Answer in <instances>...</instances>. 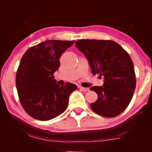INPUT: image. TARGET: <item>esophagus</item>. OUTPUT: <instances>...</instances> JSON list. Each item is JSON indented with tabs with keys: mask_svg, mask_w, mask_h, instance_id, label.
Returning a JSON list of instances; mask_svg holds the SVG:
<instances>
[{
	"mask_svg": "<svg viewBox=\"0 0 152 152\" xmlns=\"http://www.w3.org/2000/svg\"><path fill=\"white\" fill-rule=\"evenodd\" d=\"M80 90H82V91H84V92H86V91H89L88 88H84V87H82V86H80Z\"/></svg>",
	"mask_w": 152,
	"mask_h": 152,
	"instance_id": "1",
	"label": "esophagus"
}]
</instances>
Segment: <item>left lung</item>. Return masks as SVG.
<instances>
[{
	"instance_id": "obj_1",
	"label": "left lung",
	"mask_w": 152,
	"mask_h": 152,
	"mask_svg": "<svg viewBox=\"0 0 152 152\" xmlns=\"http://www.w3.org/2000/svg\"><path fill=\"white\" fill-rule=\"evenodd\" d=\"M75 46L86 56L93 75L104 77L102 86H92L97 99L91 104L95 113L115 117L126 109L136 88V75L130 56L118 43L111 40L81 39Z\"/></svg>"
}]
</instances>
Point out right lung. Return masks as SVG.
<instances>
[{
  "mask_svg": "<svg viewBox=\"0 0 152 152\" xmlns=\"http://www.w3.org/2000/svg\"><path fill=\"white\" fill-rule=\"evenodd\" d=\"M75 41L48 40L31 47L20 59L16 86L20 104L34 119L46 121L64 113L76 85L56 84L54 72L59 69L62 53Z\"/></svg>",
  "mask_w": 152,
  "mask_h": 152,
  "instance_id": "right-lung-1",
  "label": "right lung"
}]
</instances>
